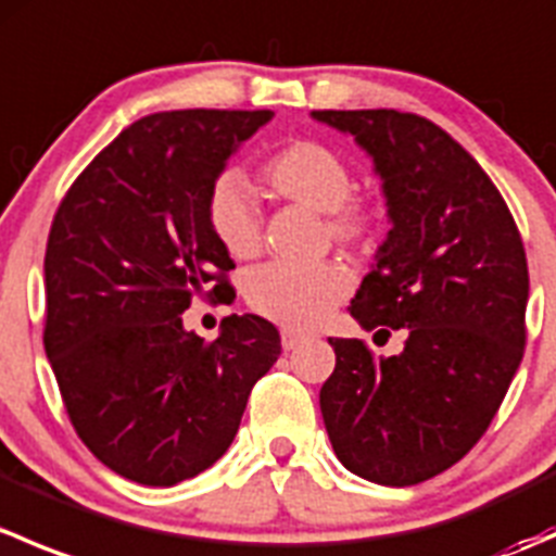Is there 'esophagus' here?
<instances>
[{"label": "esophagus", "mask_w": 556, "mask_h": 556, "mask_svg": "<svg viewBox=\"0 0 556 556\" xmlns=\"http://www.w3.org/2000/svg\"><path fill=\"white\" fill-rule=\"evenodd\" d=\"M301 341H304V336L295 333V330H290V328L282 330V350H285V352L295 350V346H299Z\"/></svg>", "instance_id": "esophagus-1"}]
</instances>
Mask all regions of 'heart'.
<instances>
[{
  "label": "heart",
  "instance_id": "1",
  "mask_svg": "<svg viewBox=\"0 0 556 556\" xmlns=\"http://www.w3.org/2000/svg\"><path fill=\"white\" fill-rule=\"evenodd\" d=\"M261 179L277 199L323 212L330 242L368 247L382 226V212L371 199L355 195V174L344 155L317 139H293L268 155ZM206 223L223 250L237 261L261 252V215L250 188L233 174L217 179L206 199ZM352 279L336 261L293 266L266 263L244 285L247 304L290 330H309L346 299Z\"/></svg>",
  "mask_w": 556,
  "mask_h": 556
}]
</instances>
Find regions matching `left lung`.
<instances>
[{"label":"left lung","mask_w":556,"mask_h":556,"mask_svg":"<svg viewBox=\"0 0 556 556\" xmlns=\"http://www.w3.org/2000/svg\"><path fill=\"white\" fill-rule=\"evenodd\" d=\"M355 137L382 177L392 228L350 314L406 330L401 355L328 339L319 390L336 457L361 479L412 486L452 468L486 433L525 355L530 293L519 228L473 155L428 117L314 110Z\"/></svg>","instance_id":"1"}]
</instances>
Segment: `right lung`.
<instances>
[{"label": "right lung", "instance_id": "add662e5", "mask_svg": "<svg viewBox=\"0 0 556 556\" xmlns=\"http://www.w3.org/2000/svg\"><path fill=\"white\" fill-rule=\"evenodd\" d=\"M271 110H172L123 128L61 199L45 250V355L72 428L123 479L172 486L231 446L279 330L182 328L193 295L228 301L233 261L206 199Z\"/></svg>", "mask_w": 556, "mask_h": 556}]
</instances>
